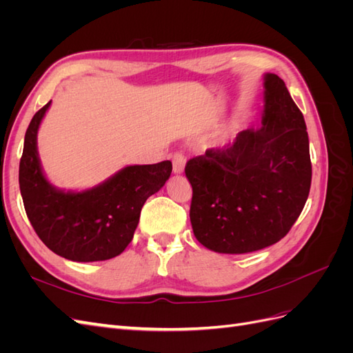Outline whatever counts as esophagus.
<instances>
[{
  "instance_id": "34e87169",
  "label": "esophagus",
  "mask_w": 353,
  "mask_h": 353,
  "mask_svg": "<svg viewBox=\"0 0 353 353\" xmlns=\"http://www.w3.org/2000/svg\"><path fill=\"white\" fill-rule=\"evenodd\" d=\"M172 163H174V174H183L184 172V168H185V156L183 153H175L174 159H172Z\"/></svg>"
}]
</instances>
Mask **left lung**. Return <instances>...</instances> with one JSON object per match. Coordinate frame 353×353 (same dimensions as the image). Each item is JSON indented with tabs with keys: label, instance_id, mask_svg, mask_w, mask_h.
<instances>
[{
	"label": "left lung",
	"instance_id": "obj_1",
	"mask_svg": "<svg viewBox=\"0 0 353 353\" xmlns=\"http://www.w3.org/2000/svg\"><path fill=\"white\" fill-rule=\"evenodd\" d=\"M261 123L185 165L191 227L209 250L241 254L268 248L303 210L312 179L306 123L274 73L263 74Z\"/></svg>",
	"mask_w": 353,
	"mask_h": 353
}]
</instances>
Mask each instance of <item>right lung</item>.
<instances>
[{"label":"right lung","mask_w":353,"mask_h":353,"mask_svg":"<svg viewBox=\"0 0 353 353\" xmlns=\"http://www.w3.org/2000/svg\"><path fill=\"white\" fill-rule=\"evenodd\" d=\"M51 105L39 109L28 126L19 166L26 215L50 250L73 262L108 261L131 243L145 200L165 185L169 160L126 166L104 183L83 191L59 190L46 178L37 135Z\"/></svg>","instance_id":"add662e5"}]
</instances>
